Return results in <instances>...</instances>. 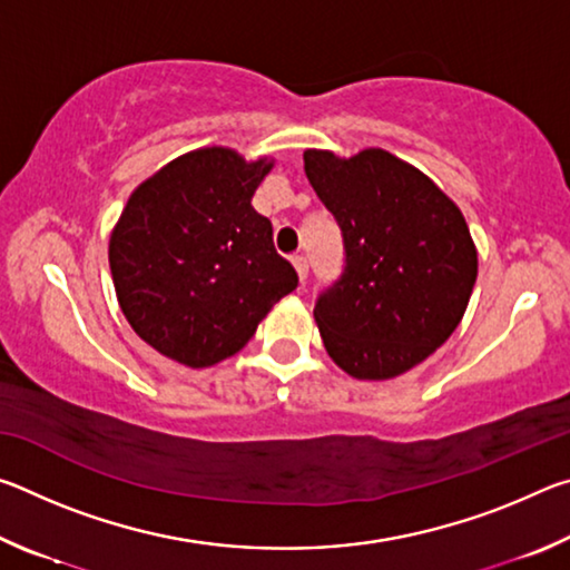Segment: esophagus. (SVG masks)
<instances>
[{
  "label": "esophagus",
  "mask_w": 570,
  "mask_h": 570,
  "mask_svg": "<svg viewBox=\"0 0 570 570\" xmlns=\"http://www.w3.org/2000/svg\"><path fill=\"white\" fill-rule=\"evenodd\" d=\"M292 264H294V268H296V274H298V278H306V274H308V262H306V256L304 254H296V256H292Z\"/></svg>",
  "instance_id": "esophagus-1"
}]
</instances>
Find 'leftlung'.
I'll use <instances>...</instances> for the list:
<instances>
[{
  "mask_svg": "<svg viewBox=\"0 0 570 570\" xmlns=\"http://www.w3.org/2000/svg\"><path fill=\"white\" fill-rule=\"evenodd\" d=\"M304 170L344 238V272L320 294L326 352L354 380H392L448 342L478 278L460 208L382 148L352 158L306 150Z\"/></svg>",
  "mask_w": 570,
  "mask_h": 570,
  "instance_id": "left-lung-1",
  "label": "left lung"
}]
</instances>
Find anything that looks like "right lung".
<instances>
[{"mask_svg":"<svg viewBox=\"0 0 570 570\" xmlns=\"http://www.w3.org/2000/svg\"><path fill=\"white\" fill-rule=\"evenodd\" d=\"M272 160L200 148L142 180L110 234V272L125 320L168 360L193 370L244 350L298 276L274 248L272 220L250 206Z\"/></svg>","mask_w":570,"mask_h":570,"instance_id":"1","label":"right lung"}]
</instances>
